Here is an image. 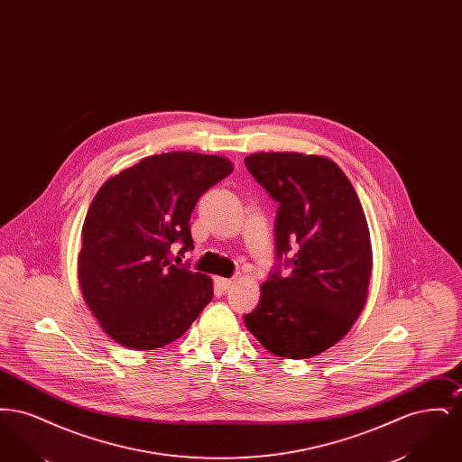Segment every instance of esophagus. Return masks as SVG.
Listing matches in <instances>:
<instances>
[{"mask_svg": "<svg viewBox=\"0 0 462 462\" xmlns=\"http://www.w3.org/2000/svg\"><path fill=\"white\" fill-rule=\"evenodd\" d=\"M217 284H218L223 291H226V289H230V287L236 284V281H234V279H223V277H218V279H217Z\"/></svg>", "mask_w": 462, "mask_h": 462, "instance_id": "esophagus-1", "label": "esophagus"}]
</instances>
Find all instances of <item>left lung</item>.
Instances as JSON below:
<instances>
[{"label":"left lung","mask_w":462,"mask_h":462,"mask_svg":"<svg viewBox=\"0 0 462 462\" xmlns=\"http://www.w3.org/2000/svg\"><path fill=\"white\" fill-rule=\"evenodd\" d=\"M244 162L279 202L277 266L244 322L268 352L310 358L352 329L365 305L373 249L362 204L328 157L260 152Z\"/></svg>","instance_id":"8db88e82"}]
</instances>
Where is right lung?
<instances>
[{
    "mask_svg": "<svg viewBox=\"0 0 462 462\" xmlns=\"http://www.w3.org/2000/svg\"><path fill=\"white\" fill-rule=\"evenodd\" d=\"M221 155H151L109 178L83 225L79 286L114 341L154 350L178 339L213 298V282L171 253L194 249L190 215L199 198L232 173Z\"/></svg>",
    "mask_w": 462,
    "mask_h": 462,
    "instance_id": "obj_1",
    "label": "right lung"
}]
</instances>
